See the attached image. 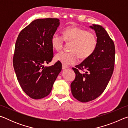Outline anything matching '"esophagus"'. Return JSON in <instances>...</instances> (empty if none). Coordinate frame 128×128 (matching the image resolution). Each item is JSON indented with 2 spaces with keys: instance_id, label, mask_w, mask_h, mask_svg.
<instances>
[{
  "instance_id": "obj_1",
  "label": "esophagus",
  "mask_w": 128,
  "mask_h": 128,
  "mask_svg": "<svg viewBox=\"0 0 128 128\" xmlns=\"http://www.w3.org/2000/svg\"><path fill=\"white\" fill-rule=\"evenodd\" d=\"M68 66H64V65H62V69H63V70H66V69H68Z\"/></svg>"
}]
</instances>
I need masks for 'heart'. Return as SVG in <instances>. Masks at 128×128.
<instances>
[{
	"label": "heart",
	"mask_w": 128,
	"mask_h": 128,
	"mask_svg": "<svg viewBox=\"0 0 128 128\" xmlns=\"http://www.w3.org/2000/svg\"><path fill=\"white\" fill-rule=\"evenodd\" d=\"M73 42L70 52L62 51L56 54V60L64 65L74 64L78 61V56L82 59L89 57L94 52L97 45L96 37L92 33L76 27H69L62 31V36L54 34L51 39L52 46L56 51H60L64 42Z\"/></svg>",
	"instance_id": "b5f03b06"
}]
</instances>
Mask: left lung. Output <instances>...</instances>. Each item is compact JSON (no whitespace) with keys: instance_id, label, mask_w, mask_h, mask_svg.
I'll use <instances>...</instances> for the list:
<instances>
[{"instance_id":"left-lung-1","label":"left lung","mask_w":128,"mask_h":128,"mask_svg":"<svg viewBox=\"0 0 128 128\" xmlns=\"http://www.w3.org/2000/svg\"><path fill=\"white\" fill-rule=\"evenodd\" d=\"M97 45L94 52L73 68L76 78L70 84L73 96L81 102L98 98L106 89L114 72L115 47L107 32L100 25L92 24ZM78 70H85L82 74Z\"/></svg>"}]
</instances>
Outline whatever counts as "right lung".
<instances>
[{
	"instance_id": "right-lung-1",
	"label": "right lung",
	"mask_w": 128,
	"mask_h": 128,
	"mask_svg": "<svg viewBox=\"0 0 128 128\" xmlns=\"http://www.w3.org/2000/svg\"><path fill=\"white\" fill-rule=\"evenodd\" d=\"M58 18L36 19L21 30L15 44L14 69L21 88L34 99L47 96L61 72L59 62L50 66L44 64L54 56L51 39L60 25Z\"/></svg>"
}]
</instances>
